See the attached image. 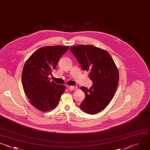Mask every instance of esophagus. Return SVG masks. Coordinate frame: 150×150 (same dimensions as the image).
I'll list each match as a JSON object with an SVG mask.
<instances>
[{"mask_svg":"<svg viewBox=\"0 0 150 150\" xmlns=\"http://www.w3.org/2000/svg\"><path fill=\"white\" fill-rule=\"evenodd\" d=\"M68 87L70 90H74L77 88L76 86H68Z\"/></svg>","mask_w":150,"mask_h":150,"instance_id":"obj_1","label":"esophagus"}]
</instances>
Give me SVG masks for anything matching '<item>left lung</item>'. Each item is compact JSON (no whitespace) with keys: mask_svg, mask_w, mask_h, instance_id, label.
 Returning a JSON list of instances; mask_svg holds the SVG:
<instances>
[{"mask_svg":"<svg viewBox=\"0 0 150 150\" xmlns=\"http://www.w3.org/2000/svg\"><path fill=\"white\" fill-rule=\"evenodd\" d=\"M70 49L83 70L89 71L88 77L93 83L90 89L81 87L86 97L80 107L90 114L100 112L114 96L119 80L118 69L105 50L89 45L71 46Z\"/></svg>","mask_w":150,"mask_h":150,"instance_id":"8db88e82","label":"left lung"}]
</instances>
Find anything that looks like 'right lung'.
<instances>
[{
  "label": "right lung",
  "instance_id": "right-lung-1",
  "mask_svg": "<svg viewBox=\"0 0 150 150\" xmlns=\"http://www.w3.org/2000/svg\"><path fill=\"white\" fill-rule=\"evenodd\" d=\"M69 46L43 47L35 51L25 63L22 82L23 90L31 104L38 110L47 112L54 109L66 90L64 85L50 81L58 62Z\"/></svg>",
  "mask_w": 150,
  "mask_h": 150
}]
</instances>
